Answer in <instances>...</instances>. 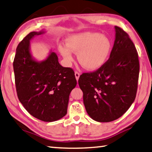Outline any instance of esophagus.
<instances>
[{
	"label": "esophagus",
	"instance_id": "obj_1",
	"mask_svg": "<svg viewBox=\"0 0 152 152\" xmlns=\"http://www.w3.org/2000/svg\"><path fill=\"white\" fill-rule=\"evenodd\" d=\"M75 78L77 79V81H78L79 78V77H80V73L79 72H77V71H75Z\"/></svg>",
	"mask_w": 152,
	"mask_h": 152
}]
</instances>
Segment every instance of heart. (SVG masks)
<instances>
[{
    "mask_svg": "<svg viewBox=\"0 0 152 152\" xmlns=\"http://www.w3.org/2000/svg\"><path fill=\"white\" fill-rule=\"evenodd\" d=\"M67 47L61 46L59 52L67 65L73 61L72 52L77 53L79 64L89 71L99 69L110 55L111 41L107 36L98 32L72 34L66 39Z\"/></svg>",
    "mask_w": 152,
    "mask_h": 152,
    "instance_id": "heart-1",
    "label": "heart"
}]
</instances>
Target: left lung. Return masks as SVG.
Returning <instances> with one entry per match:
<instances>
[{
    "instance_id": "obj_1",
    "label": "left lung",
    "mask_w": 152,
    "mask_h": 152,
    "mask_svg": "<svg viewBox=\"0 0 152 152\" xmlns=\"http://www.w3.org/2000/svg\"><path fill=\"white\" fill-rule=\"evenodd\" d=\"M108 61L92 73L79 79L87 113L94 121L108 122L118 119L136 98L139 77L138 55L128 34L118 26Z\"/></svg>"
}]
</instances>
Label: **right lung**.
Returning a JSON list of instances; mask_svg holds the SVG:
<instances>
[{"label":"right lung","mask_w":152,"mask_h":152,"mask_svg":"<svg viewBox=\"0 0 152 152\" xmlns=\"http://www.w3.org/2000/svg\"><path fill=\"white\" fill-rule=\"evenodd\" d=\"M45 33L31 31L19 43L13 67L17 95L26 110L40 121L53 122L66 115L77 81L73 70L62 67L56 53L50 51L41 61L31 56L30 40Z\"/></svg>","instance_id":"right-lung-1"}]
</instances>
